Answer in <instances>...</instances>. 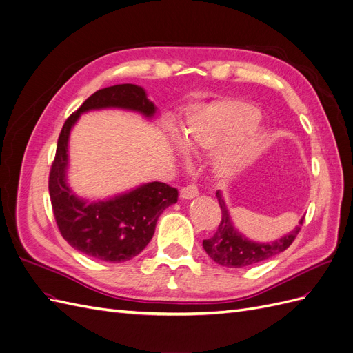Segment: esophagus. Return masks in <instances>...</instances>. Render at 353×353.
I'll use <instances>...</instances> for the list:
<instances>
[{"label": "esophagus", "instance_id": "obj_1", "mask_svg": "<svg viewBox=\"0 0 353 353\" xmlns=\"http://www.w3.org/2000/svg\"><path fill=\"white\" fill-rule=\"evenodd\" d=\"M199 195L198 188L195 185H189L180 190V198L181 199H193Z\"/></svg>", "mask_w": 353, "mask_h": 353}]
</instances>
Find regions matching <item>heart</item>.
<instances>
[{"label":"heart","instance_id":"obj_1","mask_svg":"<svg viewBox=\"0 0 353 353\" xmlns=\"http://www.w3.org/2000/svg\"><path fill=\"white\" fill-rule=\"evenodd\" d=\"M261 111L242 99H221L193 107L181 126L189 150L220 148L212 160L214 174L232 180L251 167L264 152L268 134L258 120ZM179 145V136L173 133Z\"/></svg>","mask_w":353,"mask_h":353}]
</instances>
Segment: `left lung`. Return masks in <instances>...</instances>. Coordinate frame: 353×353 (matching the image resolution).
<instances>
[{"mask_svg":"<svg viewBox=\"0 0 353 353\" xmlns=\"http://www.w3.org/2000/svg\"><path fill=\"white\" fill-rule=\"evenodd\" d=\"M215 195H217L220 208H221V221L219 224V229L215 232V234L207 239V241H203L202 246L205 249L208 256L223 267L243 268V267L261 263V261H265L271 256L279 255L283 251H286L294 241V237L298 236L305 219L302 217L299 220V224L294 227L292 232L281 236L280 239H277V241L265 242V243L254 242V241H249L248 237H245L233 225L230 212L227 210L221 192L217 190Z\"/></svg>","mask_w":353,"mask_h":353,"instance_id":"left-lung-1","label":"left lung"}]
</instances>
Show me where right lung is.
I'll list each match as a JSON object with an SVG mask.
<instances>
[{"instance_id": "obj_1", "label": "right lung", "mask_w": 353, "mask_h": 353, "mask_svg": "<svg viewBox=\"0 0 353 353\" xmlns=\"http://www.w3.org/2000/svg\"><path fill=\"white\" fill-rule=\"evenodd\" d=\"M119 108L152 119L157 107L145 89L124 83L99 89L65 120L50 173V198L61 236L76 251L105 263H124L141 254L155 232L161 212L177 202V189L151 181L108 199L77 196L67 183L69 138L83 112Z\"/></svg>"}]
</instances>
